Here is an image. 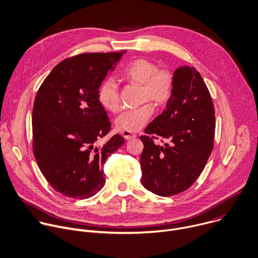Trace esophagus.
Instances as JSON below:
<instances>
[{"instance_id":"1","label":"esophagus","mask_w":258,"mask_h":258,"mask_svg":"<svg viewBox=\"0 0 258 258\" xmlns=\"http://www.w3.org/2000/svg\"><path fill=\"white\" fill-rule=\"evenodd\" d=\"M122 135H123V137H124L125 139H127V140L136 137V134H134V133H132V132H129V131H123V132H122Z\"/></svg>"}]
</instances>
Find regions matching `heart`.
Masks as SVG:
<instances>
[{"label":"heart","instance_id":"heart-1","mask_svg":"<svg viewBox=\"0 0 258 258\" xmlns=\"http://www.w3.org/2000/svg\"><path fill=\"white\" fill-rule=\"evenodd\" d=\"M123 80L141 85L143 101L151 100L157 105L167 103L173 91V76L167 69L157 66L146 58H137L123 70ZM97 97L100 104L108 111L116 112L120 108V96L112 79L104 80L98 88ZM154 112L153 106L146 103L138 108L124 111L116 119V126L121 131L136 132L142 129Z\"/></svg>","mask_w":258,"mask_h":258}]
</instances>
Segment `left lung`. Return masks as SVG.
Returning <instances> with one entry per match:
<instances>
[{
  "mask_svg": "<svg viewBox=\"0 0 258 258\" xmlns=\"http://www.w3.org/2000/svg\"><path fill=\"white\" fill-rule=\"evenodd\" d=\"M215 109L200 73L187 66L173 73V91L166 109L140 139L141 183L155 195L169 197L187 189L200 176L214 147ZM153 135V137H149ZM167 139L164 147L153 139Z\"/></svg>",
  "mask_w": 258,
  "mask_h": 258,
  "instance_id": "left-lung-1",
  "label": "left lung"
}]
</instances>
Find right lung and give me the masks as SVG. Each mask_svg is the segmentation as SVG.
Segmentation results:
<instances>
[{
	"instance_id": "1",
	"label": "right lung",
	"mask_w": 258,
	"mask_h": 258,
	"mask_svg": "<svg viewBox=\"0 0 258 258\" xmlns=\"http://www.w3.org/2000/svg\"><path fill=\"white\" fill-rule=\"evenodd\" d=\"M126 51L83 53L59 62L40 86L32 112L33 153L49 184L74 199L105 184L103 166L125 139L114 135L97 91Z\"/></svg>"
}]
</instances>
